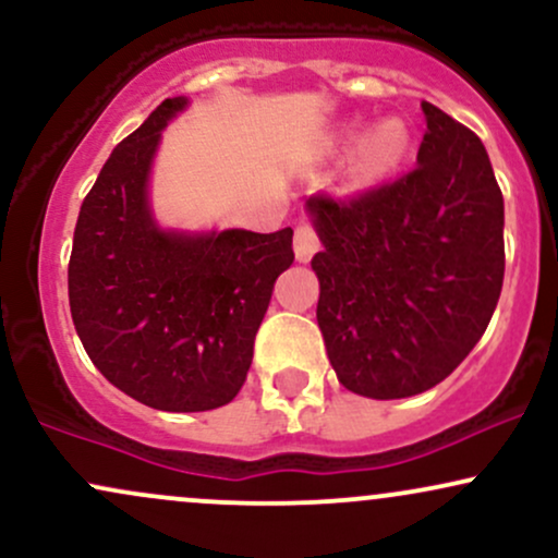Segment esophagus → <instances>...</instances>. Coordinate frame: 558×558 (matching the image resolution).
I'll return each mask as SVG.
<instances>
[{
  "instance_id": "esophagus-1",
  "label": "esophagus",
  "mask_w": 558,
  "mask_h": 558,
  "mask_svg": "<svg viewBox=\"0 0 558 558\" xmlns=\"http://www.w3.org/2000/svg\"><path fill=\"white\" fill-rule=\"evenodd\" d=\"M319 248L317 230L310 222V217H301L296 222V233H293V252H296L299 262H310L312 254Z\"/></svg>"
}]
</instances>
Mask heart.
I'll return each instance as SVG.
<instances>
[{
	"mask_svg": "<svg viewBox=\"0 0 558 558\" xmlns=\"http://www.w3.org/2000/svg\"><path fill=\"white\" fill-rule=\"evenodd\" d=\"M409 149V131L401 120H386L375 128V133L364 141L360 157V175L364 181H377L399 168Z\"/></svg>",
	"mask_w": 558,
	"mask_h": 558,
	"instance_id": "obj_1",
	"label": "heart"
}]
</instances>
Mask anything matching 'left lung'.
<instances>
[{
	"instance_id": "obj_1",
	"label": "left lung",
	"mask_w": 558,
	"mask_h": 558,
	"mask_svg": "<svg viewBox=\"0 0 558 558\" xmlns=\"http://www.w3.org/2000/svg\"><path fill=\"white\" fill-rule=\"evenodd\" d=\"M417 165L349 196L312 194L317 323L343 388L407 399L488 328L504 286V196L470 128L422 101Z\"/></svg>"
}]
</instances>
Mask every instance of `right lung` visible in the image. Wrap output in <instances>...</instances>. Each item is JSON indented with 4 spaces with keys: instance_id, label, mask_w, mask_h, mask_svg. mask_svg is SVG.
<instances>
[{
    "instance_id": "1",
    "label": "right lung",
    "mask_w": 558,
    "mask_h": 558,
    "mask_svg": "<svg viewBox=\"0 0 558 558\" xmlns=\"http://www.w3.org/2000/svg\"><path fill=\"white\" fill-rule=\"evenodd\" d=\"M185 99H165L120 141L81 204L68 265L70 315L101 375L151 409L207 412L233 401L293 230L165 233L146 204L159 131Z\"/></svg>"
}]
</instances>
